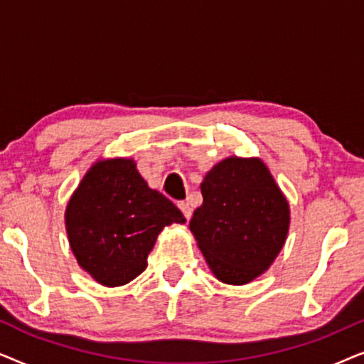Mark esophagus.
<instances>
[{
    "label": "esophagus",
    "instance_id": "esophagus-1",
    "mask_svg": "<svg viewBox=\"0 0 364 364\" xmlns=\"http://www.w3.org/2000/svg\"><path fill=\"white\" fill-rule=\"evenodd\" d=\"M177 205H178V208H181V210H182L183 217H186L187 220H191V217H192V207L188 205L187 202H178Z\"/></svg>",
    "mask_w": 364,
    "mask_h": 364
}]
</instances>
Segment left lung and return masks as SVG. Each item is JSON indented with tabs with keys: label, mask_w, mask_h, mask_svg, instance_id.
I'll use <instances>...</instances> for the list:
<instances>
[{
	"label": "left lung",
	"mask_w": 364,
	"mask_h": 364,
	"mask_svg": "<svg viewBox=\"0 0 364 364\" xmlns=\"http://www.w3.org/2000/svg\"><path fill=\"white\" fill-rule=\"evenodd\" d=\"M188 228L210 272L227 285L265 273L285 245L290 205L258 157H227L205 173Z\"/></svg>",
	"instance_id": "8db88e82"
}]
</instances>
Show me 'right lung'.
Here are the masks:
<instances>
[{
  "label": "right lung",
  "mask_w": 364,
  "mask_h": 364,
  "mask_svg": "<svg viewBox=\"0 0 364 364\" xmlns=\"http://www.w3.org/2000/svg\"><path fill=\"white\" fill-rule=\"evenodd\" d=\"M79 267L104 287H122L147 268L159 233L186 223L182 212L147 186L134 159H99L64 212Z\"/></svg>",
  "instance_id": "right-lung-1"
}]
</instances>
